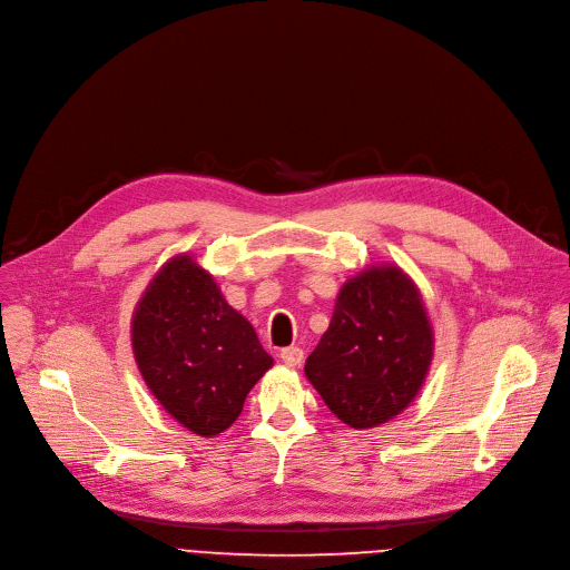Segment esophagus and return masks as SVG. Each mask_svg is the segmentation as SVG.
Masks as SVG:
<instances>
[{"label":"esophagus","instance_id":"esophagus-1","mask_svg":"<svg viewBox=\"0 0 570 570\" xmlns=\"http://www.w3.org/2000/svg\"><path fill=\"white\" fill-rule=\"evenodd\" d=\"M281 361H283L287 367H298L301 361H304V350H298V347H285V350H281Z\"/></svg>","mask_w":570,"mask_h":570}]
</instances>
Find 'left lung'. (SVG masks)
I'll return each mask as SVG.
<instances>
[{
  "label": "left lung",
  "mask_w": 570,
  "mask_h": 570,
  "mask_svg": "<svg viewBox=\"0 0 570 570\" xmlns=\"http://www.w3.org/2000/svg\"><path fill=\"white\" fill-rule=\"evenodd\" d=\"M434 336L414 281L395 264L350 278L304 373L326 407L356 430L403 412L421 391Z\"/></svg>",
  "instance_id": "obj_1"
}]
</instances>
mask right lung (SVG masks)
I'll use <instances>...</instances> for the list:
<instances>
[{
	"label": "right lung",
	"instance_id": "obj_1",
	"mask_svg": "<svg viewBox=\"0 0 570 570\" xmlns=\"http://www.w3.org/2000/svg\"><path fill=\"white\" fill-rule=\"evenodd\" d=\"M130 343L163 410L199 438L237 421L248 391L274 365L253 324L190 255L165 262L151 278L132 313Z\"/></svg>",
	"mask_w": 570,
	"mask_h": 570
}]
</instances>
